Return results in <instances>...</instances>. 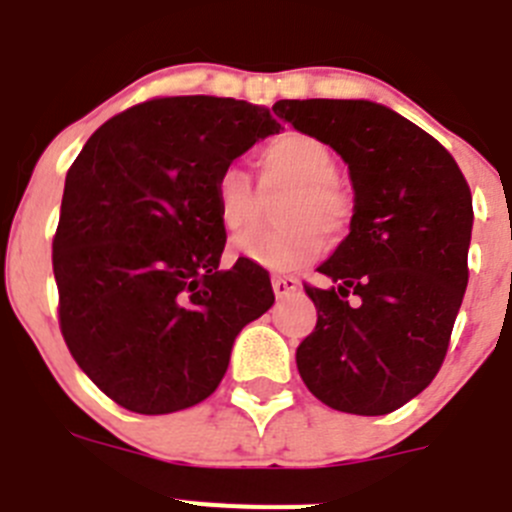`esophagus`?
I'll return each mask as SVG.
<instances>
[{
    "mask_svg": "<svg viewBox=\"0 0 512 512\" xmlns=\"http://www.w3.org/2000/svg\"><path fill=\"white\" fill-rule=\"evenodd\" d=\"M301 288V280L296 275H273V290H275V298H288L293 296L296 290Z\"/></svg>",
    "mask_w": 512,
    "mask_h": 512,
    "instance_id": "obj_1",
    "label": "esophagus"
}]
</instances>
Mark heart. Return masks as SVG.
Instances as JSON below:
<instances>
[{
	"label": "heart",
	"mask_w": 512,
	"mask_h": 512,
	"mask_svg": "<svg viewBox=\"0 0 512 512\" xmlns=\"http://www.w3.org/2000/svg\"><path fill=\"white\" fill-rule=\"evenodd\" d=\"M265 178L290 183L273 229H257L234 242L239 257L273 273L306 265L324 250V234L339 239L352 222V196L336 181V160L329 145L308 132H280L257 153ZM214 214L227 232L237 234L255 222L257 193L250 176L224 165L211 183Z\"/></svg>",
	"instance_id": "b5f03b06"
}]
</instances>
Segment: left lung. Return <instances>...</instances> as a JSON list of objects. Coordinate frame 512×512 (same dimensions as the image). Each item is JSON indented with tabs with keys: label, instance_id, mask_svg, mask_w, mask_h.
Returning a JSON list of instances; mask_svg holds the SVG:
<instances>
[{
	"label": "left lung",
	"instance_id": "left-lung-1",
	"mask_svg": "<svg viewBox=\"0 0 512 512\" xmlns=\"http://www.w3.org/2000/svg\"><path fill=\"white\" fill-rule=\"evenodd\" d=\"M275 114L349 165V234L303 285L316 329L296 352L334 411L385 416L434 380L467 290L472 193L457 160L413 122L362 99H283Z\"/></svg>",
	"mask_w": 512,
	"mask_h": 512
}]
</instances>
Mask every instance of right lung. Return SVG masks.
Returning <instances> with one entry per match:
<instances>
[{"label": "right lung", "instance_id": "add662e5", "mask_svg": "<svg viewBox=\"0 0 512 512\" xmlns=\"http://www.w3.org/2000/svg\"><path fill=\"white\" fill-rule=\"evenodd\" d=\"M280 132L267 109L160 96L104 122L68 168L53 237L58 321L76 365L117 405L163 416L209 398L237 334L275 303L211 201L224 165Z\"/></svg>", "mask_w": 512, "mask_h": 512}]
</instances>
